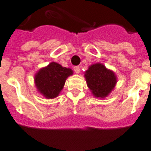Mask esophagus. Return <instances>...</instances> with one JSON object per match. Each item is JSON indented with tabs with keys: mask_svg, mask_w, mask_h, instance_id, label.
<instances>
[{
	"mask_svg": "<svg viewBox=\"0 0 151 151\" xmlns=\"http://www.w3.org/2000/svg\"><path fill=\"white\" fill-rule=\"evenodd\" d=\"M73 70H74V72H75L76 73H80V67L78 66H76L73 67Z\"/></svg>",
	"mask_w": 151,
	"mask_h": 151,
	"instance_id": "34e87169",
	"label": "esophagus"
}]
</instances>
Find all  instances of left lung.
Returning <instances> with one entry per match:
<instances>
[{"instance_id":"8db88e82","label":"left lung","mask_w":151,"mask_h":151,"mask_svg":"<svg viewBox=\"0 0 151 151\" xmlns=\"http://www.w3.org/2000/svg\"><path fill=\"white\" fill-rule=\"evenodd\" d=\"M85 77L88 87L97 98L107 96L117 83L115 73L101 63L90 66L88 70L85 71Z\"/></svg>"}]
</instances>
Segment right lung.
I'll use <instances>...</instances> for the list:
<instances>
[{
  "mask_svg": "<svg viewBox=\"0 0 151 151\" xmlns=\"http://www.w3.org/2000/svg\"><path fill=\"white\" fill-rule=\"evenodd\" d=\"M72 74L71 69L52 62L36 73L34 81L40 93L47 99H54L62 91L66 78Z\"/></svg>",
  "mask_w": 151,
  "mask_h": 151,
  "instance_id": "add662e5",
  "label": "right lung"
}]
</instances>
